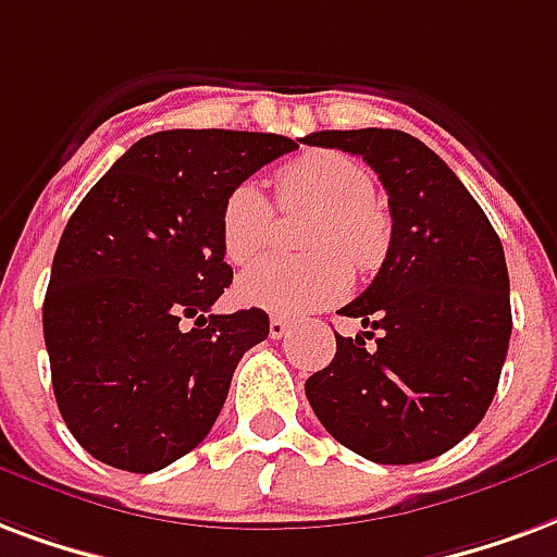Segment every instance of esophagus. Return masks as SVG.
Returning a JSON list of instances; mask_svg holds the SVG:
<instances>
[{"label": "esophagus", "instance_id": "34e87169", "mask_svg": "<svg viewBox=\"0 0 557 557\" xmlns=\"http://www.w3.org/2000/svg\"><path fill=\"white\" fill-rule=\"evenodd\" d=\"M289 333V321L280 319V315H271V321H268V336L271 339H283Z\"/></svg>", "mask_w": 557, "mask_h": 557}]
</instances>
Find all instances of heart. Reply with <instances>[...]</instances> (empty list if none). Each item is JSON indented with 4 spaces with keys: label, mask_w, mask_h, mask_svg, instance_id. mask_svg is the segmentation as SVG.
<instances>
[{
    "label": "heart",
    "mask_w": 557,
    "mask_h": 557,
    "mask_svg": "<svg viewBox=\"0 0 557 557\" xmlns=\"http://www.w3.org/2000/svg\"><path fill=\"white\" fill-rule=\"evenodd\" d=\"M277 197L286 209L304 206L307 257H271L242 274L238 300L274 315H304L342 298L351 286V262L369 274L389 253L393 215L374 197L372 174L345 152H304L277 171ZM271 203L253 183H238L221 206V245L233 265H247L271 236Z\"/></svg>",
    "instance_id": "heart-1"
}]
</instances>
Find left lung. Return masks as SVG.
Instances as JSON below:
<instances>
[{"label": "left lung", "instance_id": "left-lung-1", "mask_svg": "<svg viewBox=\"0 0 557 557\" xmlns=\"http://www.w3.org/2000/svg\"><path fill=\"white\" fill-rule=\"evenodd\" d=\"M307 144L362 156L393 215L377 277L342 307L366 331L336 333V357L307 381V398L327 434L366 460L440 457L484 419L508 357L502 242L467 185L413 135L327 129Z\"/></svg>", "mask_w": 557, "mask_h": 557}]
</instances>
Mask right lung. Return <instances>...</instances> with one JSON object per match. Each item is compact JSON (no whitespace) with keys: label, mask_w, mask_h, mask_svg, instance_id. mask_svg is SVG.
<instances>
[{"label":"right lung","mask_w":557,"mask_h":557,"mask_svg":"<svg viewBox=\"0 0 557 557\" xmlns=\"http://www.w3.org/2000/svg\"><path fill=\"white\" fill-rule=\"evenodd\" d=\"M298 141L156 132L76 206L52 259L44 339L59 410L88 455L156 472L212 431L238 360L268 336L257 307L209 312L233 280L221 206Z\"/></svg>","instance_id":"1"}]
</instances>
